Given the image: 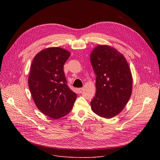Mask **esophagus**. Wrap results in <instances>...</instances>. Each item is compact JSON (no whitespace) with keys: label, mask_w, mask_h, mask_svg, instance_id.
Returning <instances> with one entry per match:
<instances>
[{"label":"esophagus","mask_w":160,"mask_h":160,"mask_svg":"<svg viewBox=\"0 0 160 160\" xmlns=\"http://www.w3.org/2000/svg\"><path fill=\"white\" fill-rule=\"evenodd\" d=\"M83 90V88H77V92L78 94L82 93Z\"/></svg>","instance_id":"esophagus-1"}]
</instances>
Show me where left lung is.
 I'll list each match as a JSON object with an SVG mask.
<instances>
[{
    "instance_id": "1",
    "label": "left lung",
    "mask_w": 160,
    "mask_h": 160,
    "mask_svg": "<svg viewBox=\"0 0 160 160\" xmlns=\"http://www.w3.org/2000/svg\"><path fill=\"white\" fill-rule=\"evenodd\" d=\"M96 75V92L90 102L98 116L111 118L120 114L132 92V76L125 56L108 45H98L90 54Z\"/></svg>"
}]
</instances>
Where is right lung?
<instances>
[{
    "mask_svg": "<svg viewBox=\"0 0 160 160\" xmlns=\"http://www.w3.org/2000/svg\"><path fill=\"white\" fill-rule=\"evenodd\" d=\"M71 53L59 47L42 50L34 57L28 79V87L37 108L52 119L69 113L77 94L68 87L63 66Z\"/></svg>",
    "mask_w": 160,
    "mask_h": 160,
    "instance_id": "add662e5",
    "label": "right lung"
}]
</instances>
